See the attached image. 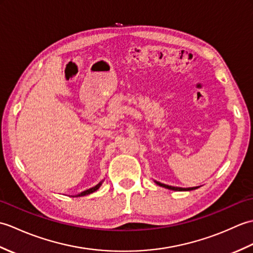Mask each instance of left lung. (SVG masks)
Segmentation results:
<instances>
[{
  "label": "left lung",
  "instance_id": "obj_1",
  "mask_svg": "<svg viewBox=\"0 0 253 253\" xmlns=\"http://www.w3.org/2000/svg\"><path fill=\"white\" fill-rule=\"evenodd\" d=\"M157 184L161 187H164L166 189H169V190H174V191H189V190H193V189H197L199 187H191V188H180V187H173V186H169V185H165L162 184V182H159L157 180H154Z\"/></svg>",
  "mask_w": 253,
  "mask_h": 253
}]
</instances>
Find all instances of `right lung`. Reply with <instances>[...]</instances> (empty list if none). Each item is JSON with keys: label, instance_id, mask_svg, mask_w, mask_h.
Instances as JSON below:
<instances>
[{"label": "right lung", "instance_id": "1", "mask_svg": "<svg viewBox=\"0 0 253 253\" xmlns=\"http://www.w3.org/2000/svg\"><path fill=\"white\" fill-rule=\"evenodd\" d=\"M101 185H102V181H100L99 184L96 185V186H94V187H92V188H90V189L84 190V191H83L82 193H79V195H77V196H74V197H83V196H87V195H90V193H92V192H94V191L98 190Z\"/></svg>", "mask_w": 253, "mask_h": 253}]
</instances>
